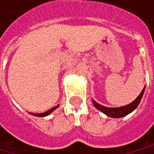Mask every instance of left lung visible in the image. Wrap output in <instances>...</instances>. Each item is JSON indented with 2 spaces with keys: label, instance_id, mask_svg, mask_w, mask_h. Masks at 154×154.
<instances>
[{
  "label": "left lung",
  "instance_id": "obj_1",
  "mask_svg": "<svg viewBox=\"0 0 154 154\" xmlns=\"http://www.w3.org/2000/svg\"><path fill=\"white\" fill-rule=\"evenodd\" d=\"M144 89H145V86L143 87V89L142 90V92L140 93V94L137 97V99H136L135 101H133L131 103H129V104H128V105L121 106V107H105V106L101 105V104H99L98 103H96L94 99H92V102H93V104H94V107L96 108L97 109H99L100 111H102L103 113H104L105 115H107L108 117L114 118V119L122 118V117H125V116L128 115L129 113H131L132 111H134V110L137 108V106L139 105V103H140V102H141V100H142L143 94V93H144Z\"/></svg>",
  "mask_w": 154,
  "mask_h": 154
}]
</instances>
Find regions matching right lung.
I'll use <instances>...</instances> for the list:
<instances>
[{"mask_svg": "<svg viewBox=\"0 0 154 154\" xmlns=\"http://www.w3.org/2000/svg\"><path fill=\"white\" fill-rule=\"evenodd\" d=\"M60 105H57V106H55V107L51 108V109H50L49 110H47L45 112H44V113H31V112H29L31 115H33V116H36V117H46L48 115H50L53 110H55L57 108L59 107Z\"/></svg>", "mask_w": 154, "mask_h": 154, "instance_id": "1", "label": "right lung"}]
</instances>
